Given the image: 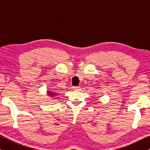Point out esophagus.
Returning <instances> with one entry per match:
<instances>
[{
    "label": "esophagus",
    "mask_w": 150,
    "mask_h": 150,
    "mask_svg": "<svg viewBox=\"0 0 150 150\" xmlns=\"http://www.w3.org/2000/svg\"><path fill=\"white\" fill-rule=\"evenodd\" d=\"M73 88H74V89L76 90V91H78V90H80V89H81V88H80V87H79V86H77V87H74Z\"/></svg>",
    "instance_id": "34e87169"
}]
</instances>
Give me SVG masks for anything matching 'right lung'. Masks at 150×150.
I'll return each instance as SVG.
<instances>
[{"label":"right lung","instance_id":"right-lung-1","mask_svg":"<svg viewBox=\"0 0 150 150\" xmlns=\"http://www.w3.org/2000/svg\"><path fill=\"white\" fill-rule=\"evenodd\" d=\"M52 92H50V93H49V95H50V96H53L52 94Z\"/></svg>","mask_w":150,"mask_h":150}]
</instances>
